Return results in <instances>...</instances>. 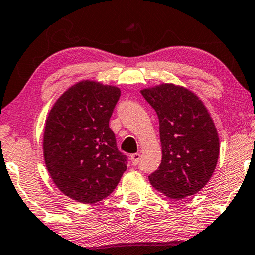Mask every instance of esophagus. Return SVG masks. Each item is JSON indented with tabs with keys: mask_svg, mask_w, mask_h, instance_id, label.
Listing matches in <instances>:
<instances>
[{
	"mask_svg": "<svg viewBox=\"0 0 255 255\" xmlns=\"http://www.w3.org/2000/svg\"><path fill=\"white\" fill-rule=\"evenodd\" d=\"M140 158H142V156H140V153H133V155H131V161H132L133 165H138L140 163Z\"/></svg>",
	"mask_w": 255,
	"mask_h": 255,
	"instance_id": "1",
	"label": "esophagus"
}]
</instances>
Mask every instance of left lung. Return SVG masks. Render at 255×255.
Segmentation results:
<instances>
[{
	"label": "left lung",
	"mask_w": 255,
	"mask_h": 255,
	"mask_svg": "<svg viewBox=\"0 0 255 255\" xmlns=\"http://www.w3.org/2000/svg\"><path fill=\"white\" fill-rule=\"evenodd\" d=\"M159 121L162 162L149 180L165 196L181 200L200 191L219 158V136L213 119L196 94L163 84L142 91Z\"/></svg>",
	"instance_id": "1"
}]
</instances>
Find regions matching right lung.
I'll return each instance as SVG.
<instances>
[{
  "label": "right lung",
  "instance_id": "right-lung-1",
  "mask_svg": "<svg viewBox=\"0 0 255 255\" xmlns=\"http://www.w3.org/2000/svg\"><path fill=\"white\" fill-rule=\"evenodd\" d=\"M121 90L85 80L54 104L47 118L43 155L56 187L78 202L109 196L127 170L128 157L109 127Z\"/></svg>",
  "mask_w": 255,
  "mask_h": 255
}]
</instances>
